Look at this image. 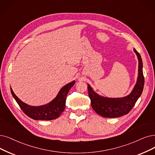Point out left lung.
Wrapping results in <instances>:
<instances>
[{"label":"left lung","mask_w":155,"mask_h":155,"mask_svg":"<svg viewBox=\"0 0 155 155\" xmlns=\"http://www.w3.org/2000/svg\"><path fill=\"white\" fill-rule=\"evenodd\" d=\"M139 61L137 82L128 95L121 98H108L99 95L88 84V95L91 107L95 112L105 117H118L127 114L134 106L143 91L144 78L142 71V61L140 54L134 48Z\"/></svg>","instance_id":"left-lung-1"}]
</instances>
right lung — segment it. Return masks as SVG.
Instances as JSON below:
<instances>
[{
  "label": "right lung",
  "instance_id": "1",
  "mask_svg": "<svg viewBox=\"0 0 155 155\" xmlns=\"http://www.w3.org/2000/svg\"><path fill=\"white\" fill-rule=\"evenodd\" d=\"M76 81L65 84L59 91L57 97L47 104L40 106H32L22 102L11 88V92L20 108L30 118L35 120H52L57 119L62 113L65 107L66 97L70 89Z\"/></svg>",
  "mask_w": 155,
  "mask_h": 155
}]
</instances>
